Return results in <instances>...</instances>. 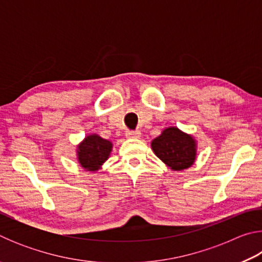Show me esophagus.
<instances>
[{
    "instance_id": "obj_1",
    "label": "esophagus",
    "mask_w": 262,
    "mask_h": 262,
    "mask_svg": "<svg viewBox=\"0 0 262 262\" xmlns=\"http://www.w3.org/2000/svg\"><path fill=\"white\" fill-rule=\"evenodd\" d=\"M126 136L128 137V139H139V137L141 136V132L140 130H127Z\"/></svg>"
}]
</instances>
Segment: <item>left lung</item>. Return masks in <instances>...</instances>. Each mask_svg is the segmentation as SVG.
<instances>
[{"mask_svg":"<svg viewBox=\"0 0 262 262\" xmlns=\"http://www.w3.org/2000/svg\"><path fill=\"white\" fill-rule=\"evenodd\" d=\"M196 140L178 127H167L154 139L151 149L171 170L183 171L190 167L196 159Z\"/></svg>","mask_w":262,"mask_h":262,"instance_id":"1","label":"left lung"}]
</instances>
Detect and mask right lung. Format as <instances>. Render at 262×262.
I'll use <instances>...</instances> for the list:
<instances>
[{
  "instance_id": "right-lung-1",
  "label": "right lung",
  "mask_w": 262,
  "mask_h": 262,
  "mask_svg": "<svg viewBox=\"0 0 262 262\" xmlns=\"http://www.w3.org/2000/svg\"><path fill=\"white\" fill-rule=\"evenodd\" d=\"M113 143L105 140L98 134H90L77 145V161L84 170L98 171L101 165L107 161Z\"/></svg>"
}]
</instances>
